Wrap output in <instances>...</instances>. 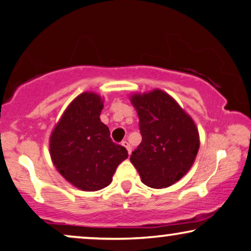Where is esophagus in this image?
<instances>
[{
	"mask_svg": "<svg viewBox=\"0 0 251 251\" xmlns=\"http://www.w3.org/2000/svg\"><path fill=\"white\" fill-rule=\"evenodd\" d=\"M122 146L125 147V148L127 149L128 155H131V153H132V147H131V145H129V143H128L127 141H126V140H125V141H123V142H122Z\"/></svg>",
	"mask_w": 251,
	"mask_h": 251,
	"instance_id": "34e87169",
	"label": "esophagus"
}]
</instances>
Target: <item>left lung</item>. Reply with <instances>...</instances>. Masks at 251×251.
Returning a JSON list of instances; mask_svg holds the SVG:
<instances>
[{"mask_svg":"<svg viewBox=\"0 0 251 251\" xmlns=\"http://www.w3.org/2000/svg\"><path fill=\"white\" fill-rule=\"evenodd\" d=\"M139 116L142 141L131 162L141 181L151 188H166L192 168L200 149L198 127L173 98L160 89L131 95Z\"/></svg>","mask_w":251,"mask_h":251,"instance_id":"1","label":"left lung"}]
</instances>
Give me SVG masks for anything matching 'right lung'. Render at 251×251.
Returning <instances> with one entry per match:
<instances>
[{
	"label": "right lung",
	"instance_id": "right-lung-1",
	"mask_svg": "<svg viewBox=\"0 0 251 251\" xmlns=\"http://www.w3.org/2000/svg\"><path fill=\"white\" fill-rule=\"evenodd\" d=\"M103 100L85 92L73 100L50 135V157L66 181L86 192L109 186L127 150L110 138L100 119Z\"/></svg>",
	"mask_w": 251,
	"mask_h": 251
}]
</instances>
